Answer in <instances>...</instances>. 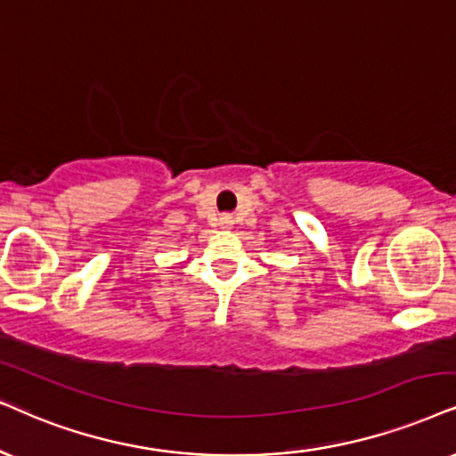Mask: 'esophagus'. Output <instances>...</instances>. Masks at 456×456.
<instances>
[{
    "mask_svg": "<svg viewBox=\"0 0 456 456\" xmlns=\"http://www.w3.org/2000/svg\"><path fill=\"white\" fill-rule=\"evenodd\" d=\"M232 216H223V224H232Z\"/></svg>",
    "mask_w": 456,
    "mask_h": 456,
    "instance_id": "esophagus-1",
    "label": "esophagus"
}]
</instances>
